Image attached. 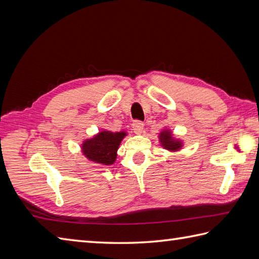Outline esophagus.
Instances as JSON below:
<instances>
[{
  "instance_id": "esophagus-1",
  "label": "esophagus",
  "mask_w": 259,
  "mask_h": 259,
  "mask_svg": "<svg viewBox=\"0 0 259 259\" xmlns=\"http://www.w3.org/2000/svg\"><path fill=\"white\" fill-rule=\"evenodd\" d=\"M133 130L136 135H140L144 131V123L140 122V121H135L133 123Z\"/></svg>"
}]
</instances>
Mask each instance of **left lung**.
I'll return each instance as SVG.
<instances>
[{
    "label": "left lung",
    "mask_w": 259,
    "mask_h": 259,
    "mask_svg": "<svg viewBox=\"0 0 259 259\" xmlns=\"http://www.w3.org/2000/svg\"><path fill=\"white\" fill-rule=\"evenodd\" d=\"M158 138L160 146L169 152H178L183 149V147L185 145L184 140L177 138V137L172 134V131L168 128L162 129L160 133H159Z\"/></svg>",
    "instance_id": "left-lung-1"
}]
</instances>
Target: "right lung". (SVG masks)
<instances>
[{"instance_id": "1", "label": "right lung", "mask_w": 259, "mask_h": 259, "mask_svg": "<svg viewBox=\"0 0 259 259\" xmlns=\"http://www.w3.org/2000/svg\"><path fill=\"white\" fill-rule=\"evenodd\" d=\"M126 136L128 133L123 130L113 133V131L102 129L91 138L82 141V155L93 163L111 166L117 159V152L121 141Z\"/></svg>"}]
</instances>
